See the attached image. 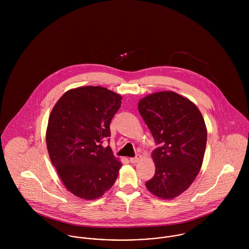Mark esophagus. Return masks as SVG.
Listing matches in <instances>:
<instances>
[{
  "instance_id": "1",
  "label": "esophagus",
  "mask_w": 249,
  "mask_h": 249,
  "mask_svg": "<svg viewBox=\"0 0 249 249\" xmlns=\"http://www.w3.org/2000/svg\"><path fill=\"white\" fill-rule=\"evenodd\" d=\"M141 159H142V156L138 154V155H136L135 157H131V158H129V161H130L132 164H135V163L139 162Z\"/></svg>"
}]
</instances>
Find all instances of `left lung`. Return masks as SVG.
I'll return each mask as SVG.
<instances>
[{
    "mask_svg": "<svg viewBox=\"0 0 249 249\" xmlns=\"http://www.w3.org/2000/svg\"><path fill=\"white\" fill-rule=\"evenodd\" d=\"M138 110L159 144L151 154L155 174L145 186L154 196L173 199L191 186L201 169L207 142L204 119L193 102L173 91L142 98Z\"/></svg>",
    "mask_w": 249,
    "mask_h": 249,
    "instance_id": "obj_1",
    "label": "left lung"
}]
</instances>
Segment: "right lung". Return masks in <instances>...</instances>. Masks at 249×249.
<instances>
[{
	"label": "right lung",
	"mask_w": 249,
	"mask_h": 249,
	"mask_svg": "<svg viewBox=\"0 0 249 249\" xmlns=\"http://www.w3.org/2000/svg\"><path fill=\"white\" fill-rule=\"evenodd\" d=\"M121 104V95L105 87L83 86L67 91L51 112L50 159L66 189L79 198L101 197L118 178L122 163L103 143Z\"/></svg>",
	"instance_id": "right-lung-1"
}]
</instances>
